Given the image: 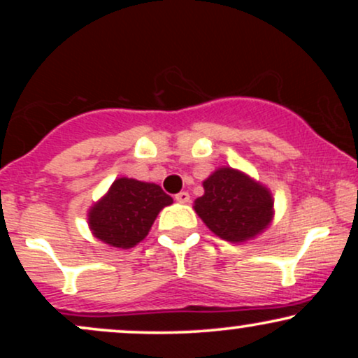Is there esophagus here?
I'll return each instance as SVG.
<instances>
[{
    "mask_svg": "<svg viewBox=\"0 0 358 358\" xmlns=\"http://www.w3.org/2000/svg\"><path fill=\"white\" fill-rule=\"evenodd\" d=\"M175 200L178 203H188L190 202V193L188 192H180L175 195Z\"/></svg>",
    "mask_w": 358,
    "mask_h": 358,
    "instance_id": "1",
    "label": "esophagus"
}]
</instances>
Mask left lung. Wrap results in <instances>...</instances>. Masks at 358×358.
I'll use <instances>...</instances> for the list:
<instances>
[{
	"label": "left lung",
	"instance_id": "left-lung-1",
	"mask_svg": "<svg viewBox=\"0 0 358 358\" xmlns=\"http://www.w3.org/2000/svg\"><path fill=\"white\" fill-rule=\"evenodd\" d=\"M202 185L203 195L193 202V210L220 239L252 241L273 222V193L244 171L220 166Z\"/></svg>",
	"mask_w": 358,
	"mask_h": 358
}]
</instances>
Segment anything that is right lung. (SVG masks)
Wrapping results in <instances>:
<instances>
[{
    "instance_id": "right-lung-1",
    "label": "right lung",
    "mask_w": 358,
    "mask_h": 358,
    "mask_svg": "<svg viewBox=\"0 0 358 358\" xmlns=\"http://www.w3.org/2000/svg\"><path fill=\"white\" fill-rule=\"evenodd\" d=\"M173 199L156 183L121 176L97 202L90 205L87 224L90 232L109 248L131 249L138 245Z\"/></svg>"
}]
</instances>
